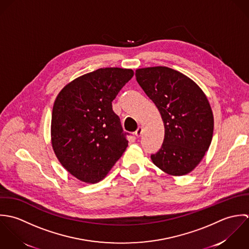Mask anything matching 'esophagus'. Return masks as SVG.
I'll use <instances>...</instances> for the list:
<instances>
[{
  "instance_id": "esophagus-1",
  "label": "esophagus",
  "mask_w": 249,
  "mask_h": 249,
  "mask_svg": "<svg viewBox=\"0 0 249 249\" xmlns=\"http://www.w3.org/2000/svg\"><path fill=\"white\" fill-rule=\"evenodd\" d=\"M142 131H143V130H142V127H141V126H140V127L137 129V131L135 132L136 136H137L138 138H140V137L142 136Z\"/></svg>"
}]
</instances>
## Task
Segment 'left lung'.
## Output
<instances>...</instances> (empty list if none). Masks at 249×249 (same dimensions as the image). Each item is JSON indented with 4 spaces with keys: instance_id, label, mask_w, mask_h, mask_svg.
Listing matches in <instances>:
<instances>
[{
    "instance_id": "8db88e82",
    "label": "left lung",
    "mask_w": 249,
    "mask_h": 249,
    "mask_svg": "<svg viewBox=\"0 0 249 249\" xmlns=\"http://www.w3.org/2000/svg\"><path fill=\"white\" fill-rule=\"evenodd\" d=\"M136 78L164 124L163 142L151 155L152 161L170 175L190 173L213 138V116L206 95L193 80L165 66L138 69Z\"/></svg>"
}]
</instances>
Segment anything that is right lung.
I'll return each mask as SVG.
<instances>
[{
	"label": "right lung",
	"mask_w": 249,
	"mask_h": 249,
	"mask_svg": "<svg viewBox=\"0 0 249 249\" xmlns=\"http://www.w3.org/2000/svg\"><path fill=\"white\" fill-rule=\"evenodd\" d=\"M132 69L100 68L65 86L52 112V145L63 167L86 183L101 181L128 146L111 102Z\"/></svg>",
	"instance_id": "right-lung-1"
}]
</instances>
